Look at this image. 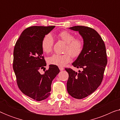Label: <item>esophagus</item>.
Instances as JSON below:
<instances>
[{
  "mask_svg": "<svg viewBox=\"0 0 120 120\" xmlns=\"http://www.w3.org/2000/svg\"><path fill=\"white\" fill-rule=\"evenodd\" d=\"M59 69H60V71H62V70H64V68H63V67H61V66L59 67Z\"/></svg>",
  "mask_w": 120,
  "mask_h": 120,
  "instance_id": "esophagus-1",
  "label": "esophagus"
}]
</instances>
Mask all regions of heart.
<instances>
[{
	"instance_id": "obj_1",
	"label": "heart",
	"mask_w": 120,
	"mask_h": 120,
	"mask_svg": "<svg viewBox=\"0 0 120 120\" xmlns=\"http://www.w3.org/2000/svg\"><path fill=\"white\" fill-rule=\"evenodd\" d=\"M60 38L67 44L65 52L63 55L53 54L47 58V62L51 64L58 66H64L70 62L71 59V55L73 57H78L80 55L83 50V42L81 39H75L70 32L63 31L58 34ZM53 45V39L51 34L46 35L42 39L41 48L45 53H49L52 51Z\"/></svg>"
}]
</instances>
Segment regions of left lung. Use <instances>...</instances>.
<instances>
[{
	"label": "left lung",
	"instance_id": "obj_1",
	"mask_svg": "<svg viewBox=\"0 0 120 120\" xmlns=\"http://www.w3.org/2000/svg\"><path fill=\"white\" fill-rule=\"evenodd\" d=\"M69 29L79 32L83 39L82 51L72 63L82 70L65 69L69 74L67 91L72 97L81 99L94 92L102 81L107 64L105 46L99 34L91 28L76 26Z\"/></svg>",
	"mask_w": 120,
	"mask_h": 120
}]
</instances>
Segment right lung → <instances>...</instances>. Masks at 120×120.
Returning a JSON list of instances; mask_svg holds the SVG:
<instances>
[{
  "label": "right lung",
  "mask_w": 120,
  "mask_h": 120,
  "mask_svg": "<svg viewBox=\"0 0 120 120\" xmlns=\"http://www.w3.org/2000/svg\"><path fill=\"white\" fill-rule=\"evenodd\" d=\"M55 26H33L21 34L14 50L13 69L18 86L22 92L37 101L50 96L51 84L60 73L57 65H49V69L41 74L39 69L46 65L41 48L42 39Z\"/></svg>",
  "instance_id": "right-lung-1"
}]
</instances>
